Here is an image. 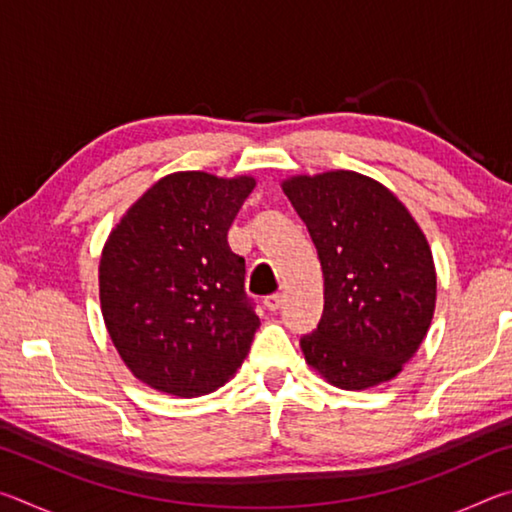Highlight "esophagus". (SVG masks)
Instances as JSON below:
<instances>
[{
	"instance_id": "esophagus-1",
	"label": "esophagus",
	"mask_w": 512,
	"mask_h": 512,
	"mask_svg": "<svg viewBox=\"0 0 512 512\" xmlns=\"http://www.w3.org/2000/svg\"><path fill=\"white\" fill-rule=\"evenodd\" d=\"M264 307L268 309V311H277L282 307V296L280 293H273V296H266L264 298Z\"/></svg>"
}]
</instances>
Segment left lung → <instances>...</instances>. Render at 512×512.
<instances>
[{
  "mask_svg": "<svg viewBox=\"0 0 512 512\" xmlns=\"http://www.w3.org/2000/svg\"><path fill=\"white\" fill-rule=\"evenodd\" d=\"M280 187L323 268V316L300 341L309 368L343 391L395 379L436 311V264L418 221L391 189L357 171L298 173Z\"/></svg>",
  "mask_w": 512,
  "mask_h": 512,
  "instance_id": "obj_1",
  "label": "left lung"
}]
</instances>
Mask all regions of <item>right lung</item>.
<instances>
[{
    "mask_svg": "<svg viewBox=\"0 0 512 512\" xmlns=\"http://www.w3.org/2000/svg\"><path fill=\"white\" fill-rule=\"evenodd\" d=\"M255 185L253 176L169 173L128 207L103 244V323L126 368L153 391L214 393L246 359L259 318L228 228Z\"/></svg>",
    "mask_w": 512,
    "mask_h": 512,
    "instance_id": "1",
    "label": "right lung"
}]
</instances>
